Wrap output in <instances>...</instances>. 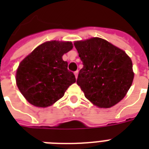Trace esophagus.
<instances>
[{
    "mask_svg": "<svg viewBox=\"0 0 149 149\" xmlns=\"http://www.w3.org/2000/svg\"><path fill=\"white\" fill-rule=\"evenodd\" d=\"M74 74H75V77H76V78H77V77H78V71H76V72H74Z\"/></svg>",
    "mask_w": 149,
    "mask_h": 149,
    "instance_id": "34e87169",
    "label": "esophagus"
}]
</instances>
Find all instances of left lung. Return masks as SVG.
Returning a JSON list of instances; mask_svg holds the SVG:
<instances>
[{
    "mask_svg": "<svg viewBox=\"0 0 149 149\" xmlns=\"http://www.w3.org/2000/svg\"><path fill=\"white\" fill-rule=\"evenodd\" d=\"M74 45L84 65L77 84L86 99L101 108L120 102L134 79L131 58L125 51L97 37L77 41Z\"/></svg>",
    "mask_w": 149,
    "mask_h": 149,
    "instance_id": "obj_1",
    "label": "left lung"
}]
</instances>
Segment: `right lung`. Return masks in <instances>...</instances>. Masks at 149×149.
Listing matches in <instances>:
<instances>
[{
  "instance_id": "1",
  "label": "right lung",
  "mask_w": 149,
  "mask_h": 149,
  "mask_svg": "<svg viewBox=\"0 0 149 149\" xmlns=\"http://www.w3.org/2000/svg\"><path fill=\"white\" fill-rule=\"evenodd\" d=\"M72 49L71 42H46L20 63L16 84L30 104L38 107L51 106L76 82L74 74L68 70V63L63 59Z\"/></svg>"
}]
</instances>
